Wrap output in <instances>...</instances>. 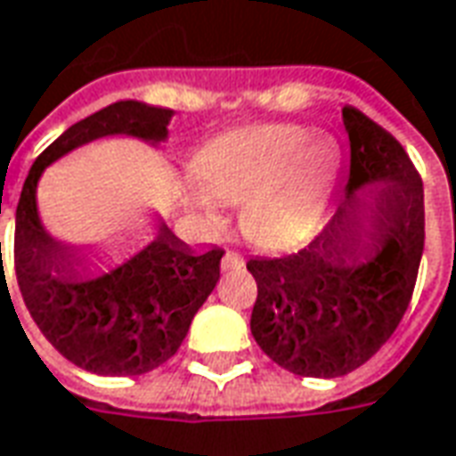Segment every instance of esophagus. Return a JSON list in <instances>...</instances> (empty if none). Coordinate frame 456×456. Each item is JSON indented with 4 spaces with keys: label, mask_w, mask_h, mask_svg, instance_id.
Wrapping results in <instances>:
<instances>
[{
    "label": "esophagus",
    "mask_w": 456,
    "mask_h": 456,
    "mask_svg": "<svg viewBox=\"0 0 456 456\" xmlns=\"http://www.w3.org/2000/svg\"><path fill=\"white\" fill-rule=\"evenodd\" d=\"M244 264V259L239 256V254H234V251H227L224 256H222V269L227 272V269H234V266H241Z\"/></svg>",
    "instance_id": "esophagus-1"
}]
</instances>
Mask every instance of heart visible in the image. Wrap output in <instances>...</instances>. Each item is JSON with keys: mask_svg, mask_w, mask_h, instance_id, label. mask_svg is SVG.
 <instances>
[{"mask_svg": "<svg viewBox=\"0 0 456 456\" xmlns=\"http://www.w3.org/2000/svg\"><path fill=\"white\" fill-rule=\"evenodd\" d=\"M340 145L301 126H247L207 142L184 197L200 229L241 205V234L261 249H294L316 234L340 175Z\"/></svg>", "mask_w": 456, "mask_h": 456, "instance_id": "1", "label": "heart"}]
</instances>
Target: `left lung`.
<instances>
[{"label":"left lung","mask_w":456,"mask_h":456,"mask_svg":"<svg viewBox=\"0 0 456 456\" xmlns=\"http://www.w3.org/2000/svg\"><path fill=\"white\" fill-rule=\"evenodd\" d=\"M343 126L350 177L333 219L305 249L247 261L259 289L251 336L304 378L348 375L383 348L425 249V192L405 148L358 108H343Z\"/></svg>","instance_id":"left-lung-1"}]
</instances>
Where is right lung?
I'll list each match as a JSON object with an SVG mask.
<instances>
[{
	"mask_svg": "<svg viewBox=\"0 0 456 456\" xmlns=\"http://www.w3.org/2000/svg\"><path fill=\"white\" fill-rule=\"evenodd\" d=\"M173 116L140 101L101 108L41 152L19 197L14 266L24 304L51 346L95 375H142L170 361L217 286L224 251L195 249L158 219L152 241L103 272L98 244H73L44 227L37 187L49 165L101 138L126 135L158 148Z\"/></svg>",
	"mask_w": 456,
	"mask_h": 456,
	"instance_id": "1",
	"label": "right lung"
}]
</instances>
